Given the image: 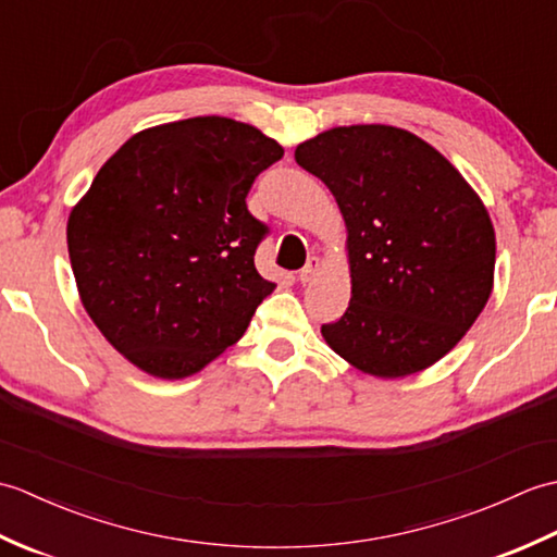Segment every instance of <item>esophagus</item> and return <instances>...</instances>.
<instances>
[{
  "mask_svg": "<svg viewBox=\"0 0 557 557\" xmlns=\"http://www.w3.org/2000/svg\"><path fill=\"white\" fill-rule=\"evenodd\" d=\"M321 272V258H309V263H306L301 270H299V280L301 285H309V282Z\"/></svg>",
  "mask_w": 557,
  "mask_h": 557,
  "instance_id": "obj_1",
  "label": "esophagus"
}]
</instances>
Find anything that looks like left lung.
Listing matches in <instances>:
<instances>
[{"mask_svg": "<svg viewBox=\"0 0 557 557\" xmlns=\"http://www.w3.org/2000/svg\"><path fill=\"white\" fill-rule=\"evenodd\" d=\"M347 227L349 309L321 327L361 373L407 377L441 361L488 304L495 230L443 152L407 128L335 126L294 150Z\"/></svg>", "mask_w": 557, "mask_h": 557, "instance_id": "8db88e82", "label": "left lung"}]
</instances>
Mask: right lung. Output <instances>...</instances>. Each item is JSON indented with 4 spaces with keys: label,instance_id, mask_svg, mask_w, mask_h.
<instances>
[{
    "label": "right lung",
    "instance_id": "1",
    "mask_svg": "<svg viewBox=\"0 0 557 557\" xmlns=\"http://www.w3.org/2000/svg\"><path fill=\"white\" fill-rule=\"evenodd\" d=\"M282 156L275 138L230 116L150 126L71 208L66 244L83 309L136 369L182 381L246 333L275 289L253 263L265 227L246 194Z\"/></svg>",
    "mask_w": 557,
    "mask_h": 557
}]
</instances>
